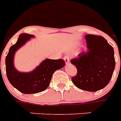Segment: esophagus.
Wrapping results in <instances>:
<instances>
[{
    "label": "esophagus",
    "mask_w": 121,
    "mask_h": 121,
    "mask_svg": "<svg viewBox=\"0 0 121 121\" xmlns=\"http://www.w3.org/2000/svg\"><path fill=\"white\" fill-rule=\"evenodd\" d=\"M64 60L65 61V63L66 64H68V63L69 62V58L68 57V56H65V57L63 58Z\"/></svg>",
    "instance_id": "1"
}]
</instances>
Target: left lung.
<instances>
[{
  "label": "left lung",
  "mask_w": 121,
  "mask_h": 121,
  "mask_svg": "<svg viewBox=\"0 0 121 121\" xmlns=\"http://www.w3.org/2000/svg\"><path fill=\"white\" fill-rule=\"evenodd\" d=\"M84 38L88 50L71 59L78 70L71 80L78 88L95 92L105 88L111 79L116 65L114 52L101 36L86 35Z\"/></svg>",
  "instance_id": "left-lung-1"
}]
</instances>
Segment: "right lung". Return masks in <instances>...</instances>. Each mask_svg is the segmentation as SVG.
Masks as SVG:
<instances>
[{"label":"right lung","instance_id":"obj_1","mask_svg":"<svg viewBox=\"0 0 121 121\" xmlns=\"http://www.w3.org/2000/svg\"><path fill=\"white\" fill-rule=\"evenodd\" d=\"M34 37L33 35L22 33L16 43L10 48L5 58L6 73L9 81L15 88L24 94H35L45 90L48 87L53 73L62 68L66 64L61 59L46 58L32 71L20 72L17 70L13 63L15 54Z\"/></svg>","mask_w":121,"mask_h":121}]
</instances>
